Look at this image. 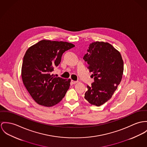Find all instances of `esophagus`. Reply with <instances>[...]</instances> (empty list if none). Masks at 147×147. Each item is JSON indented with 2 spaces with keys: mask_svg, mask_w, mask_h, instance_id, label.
<instances>
[{
  "mask_svg": "<svg viewBox=\"0 0 147 147\" xmlns=\"http://www.w3.org/2000/svg\"><path fill=\"white\" fill-rule=\"evenodd\" d=\"M71 83H72V84H76L77 83H78V81H74V80H71Z\"/></svg>",
  "mask_w": 147,
  "mask_h": 147,
  "instance_id": "obj_1",
  "label": "esophagus"
}]
</instances>
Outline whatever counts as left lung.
Instances as JSON below:
<instances>
[{
  "label": "left lung",
  "instance_id": "1",
  "mask_svg": "<svg viewBox=\"0 0 147 147\" xmlns=\"http://www.w3.org/2000/svg\"><path fill=\"white\" fill-rule=\"evenodd\" d=\"M83 59L92 72L94 82L87 86L84 98L91 105L100 106L109 100L120 83L124 62L119 51L108 42L90 44Z\"/></svg>",
  "mask_w": 147,
  "mask_h": 147
}]
</instances>
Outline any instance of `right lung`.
Returning <instances> with one entry per match:
<instances>
[{
	"instance_id": "add662e5",
	"label": "right lung",
	"mask_w": 147,
	"mask_h": 147,
	"mask_svg": "<svg viewBox=\"0 0 147 147\" xmlns=\"http://www.w3.org/2000/svg\"><path fill=\"white\" fill-rule=\"evenodd\" d=\"M74 46L67 42L43 40L26 51L21 71L23 83L38 104L53 106L65 96L70 79L55 77L52 71L60 63L63 54Z\"/></svg>"
}]
</instances>
